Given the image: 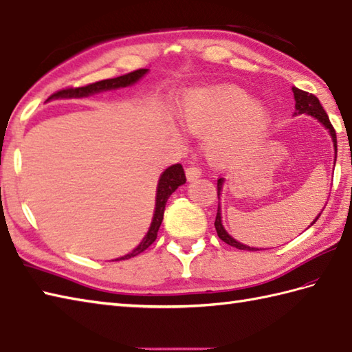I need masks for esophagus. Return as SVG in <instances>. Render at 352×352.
<instances>
[{
  "label": "esophagus",
  "instance_id": "esophagus-1",
  "mask_svg": "<svg viewBox=\"0 0 352 352\" xmlns=\"http://www.w3.org/2000/svg\"><path fill=\"white\" fill-rule=\"evenodd\" d=\"M201 175V168L197 166V164H192L188 169H186V177H188V180H197V178Z\"/></svg>",
  "mask_w": 352,
  "mask_h": 352
}]
</instances>
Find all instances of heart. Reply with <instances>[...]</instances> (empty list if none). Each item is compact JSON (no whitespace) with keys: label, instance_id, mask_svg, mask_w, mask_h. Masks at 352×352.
<instances>
[{"label":"heart","instance_id":"b5f03b06","mask_svg":"<svg viewBox=\"0 0 352 352\" xmlns=\"http://www.w3.org/2000/svg\"><path fill=\"white\" fill-rule=\"evenodd\" d=\"M182 124L192 133H208L206 154L222 164L234 160L263 136L269 115L241 87L216 86L188 94L178 110Z\"/></svg>","mask_w":352,"mask_h":352}]
</instances>
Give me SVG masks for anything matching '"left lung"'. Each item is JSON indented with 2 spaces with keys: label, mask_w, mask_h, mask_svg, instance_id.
<instances>
[{
  "label": "left lung",
  "mask_w": 352,
  "mask_h": 352,
  "mask_svg": "<svg viewBox=\"0 0 352 352\" xmlns=\"http://www.w3.org/2000/svg\"><path fill=\"white\" fill-rule=\"evenodd\" d=\"M292 91H294L295 101H296V104H295L296 113H298V115L309 113V115H311L313 118H316L319 122H322V124L327 126V129L330 130V134H331L333 142H334L336 153H338V138H336V130H334V126L331 125L330 118H328L327 111H325L324 107H322V104L319 102V100H318L316 96L313 95V94L301 91V89H298V87H292ZM336 155H338V154H336ZM222 182H223L222 178H219V180H218V198H219V193H221V189H222ZM319 216H320V214H319ZM319 216H318V218H316L315 221H313V223H315V222L319 219ZM214 228H216V233H218L221 241H223L226 243H228V245H231V246H236V248H239V250H246V251L254 250V248H250V246L239 243L237 241H234V239L227 233L226 230H223L222 222H221V210H219V207H218V213H216Z\"/></svg>",
  "instance_id": "left-lung-1"
}]
</instances>
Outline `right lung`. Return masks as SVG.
<instances>
[{"instance_id": "right-lung-1", "label": "right lung", "mask_w": 352, "mask_h": 352, "mask_svg": "<svg viewBox=\"0 0 352 352\" xmlns=\"http://www.w3.org/2000/svg\"><path fill=\"white\" fill-rule=\"evenodd\" d=\"M148 69H136L133 72L125 74V76L116 77V78H109V80H101L96 81V83H91L86 86H78V87H66L60 89L52 94L48 100L52 98H71V96H87L91 94H96L101 91H110V89H118V87H126L130 85H134L139 78H142L146 74ZM186 183V174L184 169L180 163L172 164L166 170L163 172L159 186H157V197H155V212H154V218L151 222V227H149L146 236L144 237V241L140 242L136 250H133L130 254H126L124 257H119L116 260H129L131 257H136L138 254L144 252L148 246H151V243L157 239V233H159V228L162 226L163 221V214H164V207H166V203L172 193L175 192L178 186H182Z\"/></svg>"}]
</instances>
